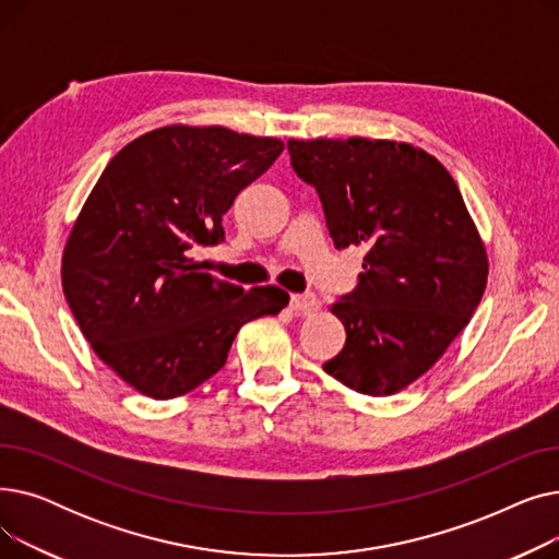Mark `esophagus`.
<instances>
[{
    "label": "esophagus",
    "instance_id": "esophagus-1",
    "mask_svg": "<svg viewBox=\"0 0 559 559\" xmlns=\"http://www.w3.org/2000/svg\"><path fill=\"white\" fill-rule=\"evenodd\" d=\"M289 306L295 312H301V314H310L319 308V301L314 295H292L289 299Z\"/></svg>",
    "mask_w": 559,
    "mask_h": 559
}]
</instances>
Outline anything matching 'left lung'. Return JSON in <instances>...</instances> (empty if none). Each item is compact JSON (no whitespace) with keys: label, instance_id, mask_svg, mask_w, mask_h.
Here are the masks:
<instances>
[{"label":"left lung","instance_id":"left-lung-1","mask_svg":"<svg viewBox=\"0 0 559 559\" xmlns=\"http://www.w3.org/2000/svg\"><path fill=\"white\" fill-rule=\"evenodd\" d=\"M337 249L367 247L358 285L331 308L346 344L324 365L342 385L390 396L426 373L468 324L487 253L444 165L390 140H287Z\"/></svg>","mask_w":559,"mask_h":559}]
</instances>
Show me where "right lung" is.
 I'll return each mask as SVG.
<instances>
[{
  "label": "right lung",
  "mask_w": 559,
  "mask_h": 559,
  "mask_svg": "<svg viewBox=\"0 0 559 559\" xmlns=\"http://www.w3.org/2000/svg\"><path fill=\"white\" fill-rule=\"evenodd\" d=\"M281 152L276 138L163 127L102 171L70 233L63 292L95 354L138 392L194 390L226 365L247 321L287 306V292H245L192 258L224 242V213Z\"/></svg>",
  "instance_id": "add662e5"
}]
</instances>
